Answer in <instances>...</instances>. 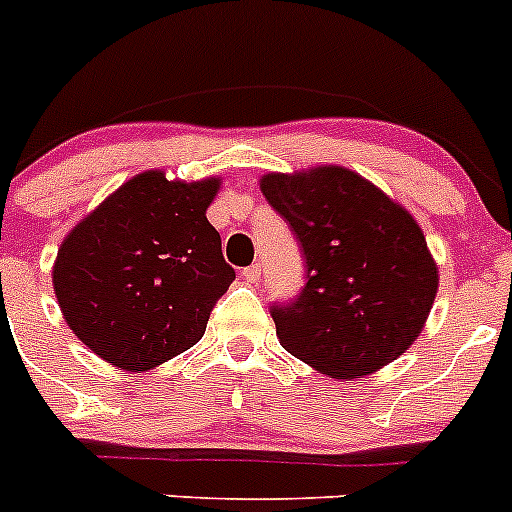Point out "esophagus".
I'll return each instance as SVG.
<instances>
[{
  "label": "esophagus",
  "mask_w": 512,
  "mask_h": 512,
  "mask_svg": "<svg viewBox=\"0 0 512 512\" xmlns=\"http://www.w3.org/2000/svg\"><path fill=\"white\" fill-rule=\"evenodd\" d=\"M260 275H262V267L260 265H250V267H245V270H242V277H245L247 282H252V285H255V282L260 280Z\"/></svg>",
  "instance_id": "34e87169"
}]
</instances>
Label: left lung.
I'll list each match as a JSON object with an SVG mask.
<instances>
[{
    "mask_svg": "<svg viewBox=\"0 0 512 512\" xmlns=\"http://www.w3.org/2000/svg\"><path fill=\"white\" fill-rule=\"evenodd\" d=\"M260 188L307 265L302 292L272 304L282 347L332 379H361L404 354L438 289L409 210L342 165L267 173Z\"/></svg>",
    "mask_w": 512,
    "mask_h": 512,
    "instance_id": "8db88e82",
    "label": "left lung"
}]
</instances>
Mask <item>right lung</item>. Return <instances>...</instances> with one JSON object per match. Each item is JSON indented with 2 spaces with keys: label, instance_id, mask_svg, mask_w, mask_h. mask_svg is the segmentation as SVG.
<instances>
[{
  "label": "right lung",
  "instance_id": "obj_1",
  "mask_svg": "<svg viewBox=\"0 0 512 512\" xmlns=\"http://www.w3.org/2000/svg\"><path fill=\"white\" fill-rule=\"evenodd\" d=\"M220 178L146 170L108 195L61 242L54 292L71 332L126 371H146L203 339L235 280L205 210Z\"/></svg>",
  "mask_w": 512,
  "mask_h": 512
}]
</instances>
